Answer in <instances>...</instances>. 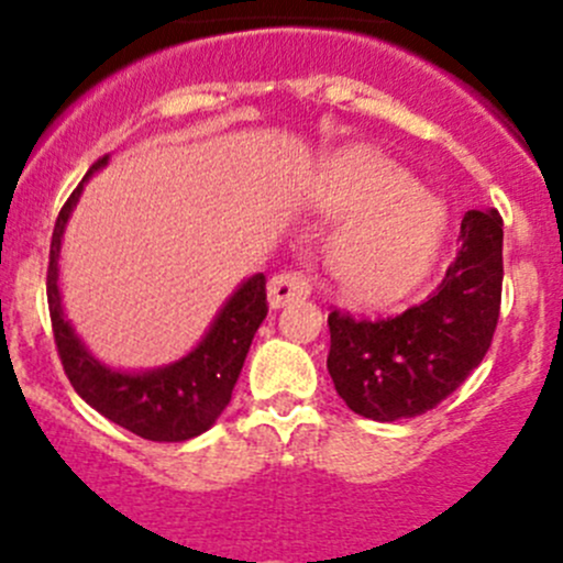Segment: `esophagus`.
Instances as JSON below:
<instances>
[{
    "label": "esophagus",
    "mask_w": 563,
    "mask_h": 563,
    "mask_svg": "<svg viewBox=\"0 0 563 563\" xmlns=\"http://www.w3.org/2000/svg\"><path fill=\"white\" fill-rule=\"evenodd\" d=\"M310 294V280L302 272H280L269 280V305L272 308H283L288 302H297Z\"/></svg>",
    "instance_id": "obj_1"
}]
</instances>
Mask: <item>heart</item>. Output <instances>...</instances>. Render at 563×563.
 Instances as JSON below:
<instances>
[{"mask_svg":"<svg viewBox=\"0 0 563 563\" xmlns=\"http://www.w3.org/2000/svg\"><path fill=\"white\" fill-rule=\"evenodd\" d=\"M316 198L329 212L351 218L329 247V269L345 297L384 305L428 275L446 212L400 166L351 155L323 172Z\"/></svg>","mask_w":563,"mask_h":563,"instance_id":"b5f03b06","label":"heart"}]
</instances>
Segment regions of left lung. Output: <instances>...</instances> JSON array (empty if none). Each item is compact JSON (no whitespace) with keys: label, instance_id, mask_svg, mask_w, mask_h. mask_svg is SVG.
Instances as JSON below:
<instances>
[{"label":"left lung","instance_id":"left-lung-1","mask_svg":"<svg viewBox=\"0 0 563 563\" xmlns=\"http://www.w3.org/2000/svg\"><path fill=\"white\" fill-rule=\"evenodd\" d=\"M460 242L457 258L424 302L391 318L329 313L327 371L360 417H419L446 400L485 360L501 313V214L465 212Z\"/></svg>","mask_w":563,"mask_h":563}]
</instances>
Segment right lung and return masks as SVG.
<instances>
[{
	"label": "right lung",
	"mask_w": 563,
	"mask_h": 563,
	"mask_svg": "<svg viewBox=\"0 0 563 563\" xmlns=\"http://www.w3.org/2000/svg\"><path fill=\"white\" fill-rule=\"evenodd\" d=\"M108 155L100 157L81 185L73 190L56 218L51 236L48 275V313L54 327V343L59 351L62 367L70 378L73 389L98 413L111 419L119 428L141 435L146 441H187L201 435L214 424V419L229 406L231 391L240 378L245 356L258 332L261 321L269 313L266 305V277L253 275L231 294L218 318L212 321L201 343L181 356L179 362L146 373L113 371L95 360L87 345L73 332L65 318L59 297V247L73 207L84 190V181L92 172L103 168Z\"/></svg>",
	"instance_id": "1"
}]
</instances>
